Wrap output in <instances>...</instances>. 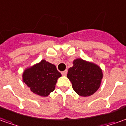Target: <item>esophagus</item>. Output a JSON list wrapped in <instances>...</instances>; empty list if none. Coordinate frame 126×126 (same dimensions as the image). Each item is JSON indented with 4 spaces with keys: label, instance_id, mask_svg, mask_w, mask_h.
<instances>
[{
    "label": "esophagus",
    "instance_id": "34e87169",
    "mask_svg": "<svg viewBox=\"0 0 126 126\" xmlns=\"http://www.w3.org/2000/svg\"><path fill=\"white\" fill-rule=\"evenodd\" d=\"M67 69L61 72V74H62L63 76H66L67 75Z\"/></svg>",
    "mask_w": 126,
    "mask_h": 126
}]
</instances>
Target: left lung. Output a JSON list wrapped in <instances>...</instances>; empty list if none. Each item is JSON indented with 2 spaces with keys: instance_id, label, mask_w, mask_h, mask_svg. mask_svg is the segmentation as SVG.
<instances>
[{
  "instance_id": "1",
  "label": "left lung",
  "mask_w": 126,
  "mask_h": 126,
  "mask_svg": "<svg viewBox=\"0 0 126 126\" xmlns=\"http://www.w3.org/2000/svg\"><path fill=\"white\" fill-rule=\"evenodd\" d=\"M74 65L68 70L67 78L74 90L80 96H90L96 91L101 84L102 72L98 66L81 59L73 62Z\"/></svg>"
}]
</instances>
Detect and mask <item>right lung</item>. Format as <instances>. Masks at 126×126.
<instances>
[{
	"label": "right lung",
	"instance_id": "obj_1",
	"mask_svg": "<svg viewBox=\"0 0 126 126\" xmlns=\"http://www.w3.org/2000/svg\"><path fill=\"white\" fill-rule=\"evenodd\" d=\"M61 76L54 65L45 60L26 69L23 73V81L34 94L48 96L54 90L57 79Z\"/></svg>",
	"mask_w": 126,
	"mask_h": 126
}]
</instances>
